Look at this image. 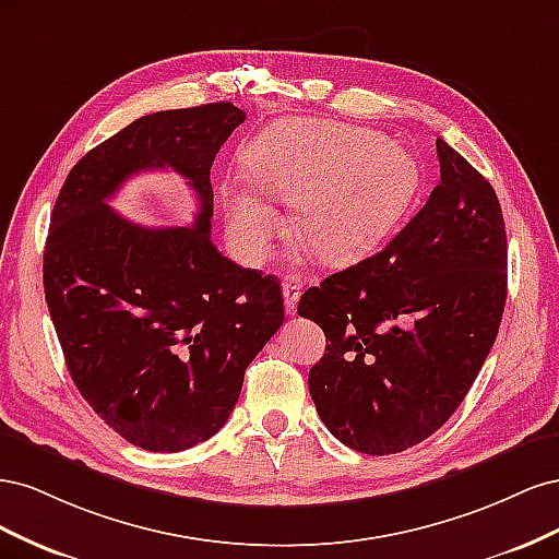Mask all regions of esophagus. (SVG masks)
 <instances>
[{
    "instance_id": "1",
    "label": "esophagus",
    "mask_w": 559,
    "mask_h": 559,
    "mask_svg": "<svg viewBox=\"0 0 559 559\" xmlns=\"http://www.w3.org/2000/svg\"><path fill=\"white\" fill-rule=\"evenodd\" d=\"M300 294H302V282H300V277H296V275H286L284 286H282V296H284V310H286V314H296Z\"/></svg>"
}]
</instances>
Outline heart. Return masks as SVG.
Returning a JSON list of instances; mask_svg holds the SVG:
<instances>
[{"label": "heart", "instance_id": "obj_1", "mask_svg": "<svg viewBox=\"0 0 559 559\" xmlns=\"http://www.w3.org/2000/svg\"><path fill=\"white\" fill-rule=\"evenodd\" d=\"M247 165L266 195L298 207V238L331 265L376 249L419 183L403 146L384 144L376 130L337 123L294 121L267 130L249 146ZM262 194L247 181L226 191L228 235L249 263H261L282 233L280 212Z\"/></svg>", "mask_w": 559, "mask_h": 559}]
</instances>
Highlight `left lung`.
Here are the masks:
<instances>
[{"mask_svg":"<svg viewBox=\"0 0 559 559\" xmlns=\"http://www.w3.org/2000/svg\"><path fill=\"white\" fill-rule=\"evenodd\" d=\"M441 181L380 253L300 296L326 335L310 396L347 448L396 454L460 408L492 349L506 306L499 198L464 156L436 140Z\"/></svg>","mask_w":559,"mask_h":559,"instance_id":"obj_1","label":"left lung"}]
</instances>
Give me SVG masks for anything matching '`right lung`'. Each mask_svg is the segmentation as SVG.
<instances>
[{
	"label": "right lung",
	"mask_w": 559,
	"mask_h": 559,
	"mask_svg": "<svg viewBox=\"0 0 559 559\" xmlns=\"http://www.w3.org/2000/svg\"><path fill=\"white\" fill-rule=\"evenodd\" d=\"M245 116L212 103L138 118L72 167L50 214L44 294L67 370L118 436L151 452L189 450L222 429L247 366L284 321L277 277L210 240V170ZM146 169L192 186L189 229H146L110 210L122 181Z\"/></svg>",
	"instance_id": "obj_1"
}]
</instances>
